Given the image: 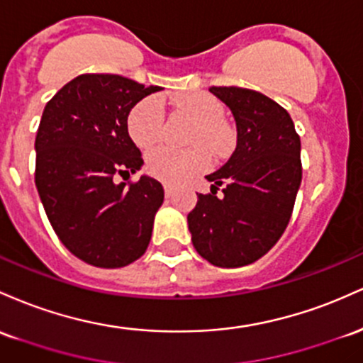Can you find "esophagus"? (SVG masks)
Returning <instances> with one entry per match:
<instances>
[{
	"instance_id": "obj_1",
	"label": "esophagus",
	"mask_w": 363,
	"mask_h": 363,
	"mask_svg": "<svg viewBox=\"0 0 363 363\" xmlns=\"http://www.w3.org/2000/svg\"><path fill=\"white\" fill-rule=\"evenodd\" d=\"M164 194H166V197H169V195L173 194V186L166 185V183H164Z\"/></svg>"
}]
</instances>
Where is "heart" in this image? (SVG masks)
<instances>
[{
  "label": "heart",
  "instance_id": "1",
  "mask_svg": "<svg viewBox=\"0 0 363 363\" xmlns=\"http://www.w3.org/2000/svg\"><path fill=\"white\" fill-rule=\"evenodd\" d=\"M174 106L182 115L194 121L189 150L160 147L149 152L145 168L154 178L166 183H178L207 169L209 154L221 157L233 144L230 128L223 123V104L206 92H189L177 96ZM164 125V104L160 96H147L133 106L128 113L127 127L132 140L138 147L147 149L160 142ZM203 145L206 148L200 147Z\"/></svg>",
  "mask_w": 363,
  "mask_h": 363
}]
</instances>
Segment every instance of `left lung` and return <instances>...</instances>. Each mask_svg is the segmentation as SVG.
<instances>
[{"mask_svg":"<svg viewBox=\"0 0 363 363\" xmlns=\"http://www.w3.org/2000/svg\"><path fill=\"white\" fill-rule=\"evenodd\" d=\"M233 113L236 149L207 174L211 194H197L189 230L195 250L219 267L255 262L290 223L302 183L300 137L286 109L242 87H211ZM223 186V195L217 190Z\"/></svg>","mask_w":363,"mask_h":363,"instance_id":"obj_1","label":"left lung"}]
</instances>
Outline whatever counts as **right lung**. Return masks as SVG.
<instances>
[{"mask_svg":"<svg viewBox=\"0 0 363 363\" xmlns=\"http://www.w3.org/2000/svg\"><path fill=\"white\" fill-rule=\"evenodd\" d=\"M161 91L113 73H84L46 104L35 135V186L52 230L75 257L115 269L145 254L164 201L157 180L116 183L144 164L128 113Z\"/></svg>","mask_w":363,"mask_h":363,"instance_id":"1","label":"right lung"}]
</instances>
